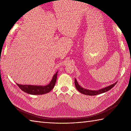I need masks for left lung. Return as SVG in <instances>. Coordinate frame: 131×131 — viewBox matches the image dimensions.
I'll return each mask as SVG.
<instances>
[{
    "mask_svg": "<svg viewBox=\"0 0 131 131\" xmlns=\"http://www.w3.org/2000/svg\"><path fill=\"white\" fill-rule=\"evenodd\" d=\"M117 83H115L113 84H112V85L110 86H108V87H106L105 88H103L102 89H101L100 90H95V91H93V90H87L85 89V88H83V87H80L79 85V84L77 83V81L76 80V79H75V81H74V84L75 86H76V88H77V90L79 91L81 93V94H83L84 95H98V94H102V93H104L105 92H107L108 91H109L110 89L114 87V86L116 85Z\"/></svg>",
    "mask_w": 131,
    "mask_h": 131,
    "instance_id": "obj_1",
    "label": "left lung"
}]
</instances>
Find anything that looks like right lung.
<instances>
[{
	"mask_svg": "<svg viewBox=\"0 0 131 131\" xmlns=\"http://www.w3.org/2000/svg\"><path fill=\"white\" fill-rule=\"evenodd\" d=\"M57 72L55 73L52 77V79L50 83L45 86H40V85H21V84H17V85L18 86L20 89L29 94L32 95H42L46 94L50 92L53 88L54 87L55 83L57 81Z\"/></svg>",
	"mask_w": 131,
	"mask_h": 131,
	"instance_id": "add662e5",
	"label": "right lung"
}]
</instances>
